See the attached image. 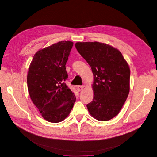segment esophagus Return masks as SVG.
I'll return each mask as SVG.
<instances>
[{
	"mask_svg": "<svg viewBox=\"0 0 157 157\" xmlns=\"http://www.w3.org/2000/svg\"><path fill=\"white\" fill-rule=\"evenodd\" d=\"M84 88V86H77V90L78 91H81V90H82Z\"/></svg>",
	"mask_w": 157,
	"mask_h": 157,
	"instance_id": "esophagus-1",
	"label": "esophagus"
}]
</instances>
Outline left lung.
<instances>
[{
    "label": "left lung",
    "mask_w": 157,
    "mask_h": 157,
    "mask_svg": "<svg viewBox=\"0 0 157 157\" xmlns=\"http://www.w3.org/2000/svg\"><path fill=\"white\" fill-rule=\"evenodd\" d=\"M75 47L94 75V98L87 104L88 110L98 121L111 120L120 112L129 94V66L121 52L109 44L77 42Z\"/></svg>",
    "instance_id": "left-lung-1"
}]
</instances>
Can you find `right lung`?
<instances>
[{
	"mask_svg": "<svg viewBox=\"0 0 157 157\" xmlns=\"http://www.w3.org/2000/svg\"><path fill=\"white\" fill-rule=\"evenodd\" d=\"M73 45V42L61 41L39 50L28 71L30 98L42 117L50 122L63 121L76 101L75 94L65 84V65Z\"/></svg>",
	"mask_w": 157,
	"mask_h": 157,
	"instance_id": "obj_1",
	"label": "right lung"
}]
</instances>
